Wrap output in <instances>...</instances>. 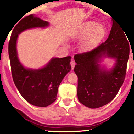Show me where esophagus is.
<instances>
[{
  "label": "esophagus",
  "mask_w": 134,
  "mask_h": 134,
  "mask_svg": "<svg viewBox=\"0 0 134 134\" xmlns=\"http://www.w3.org/2000/svg\"><path fill=\"white\" fill-rule=\"evenodd\" d=\"M75 64H76V63H75V62L74 61V60H71V62H70V65H71V67H72V70L74 69V67H75Z\"/></svg>",
  "instance_id": "34e87169"
}]
</instances>
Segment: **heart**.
<instances>
[{
  "instance_id": "heart-1",
  "label": "heart",
  "mask_w": 134,
  "mask_h": 134,
  "mask_svg": "<svg viewBox=\"0 0 134 134\" xmlns=\"http://www.w3.org/2000/svg\"><path fill=\"white\" fill-rule=\"evenodd\" d=\"M105 35L104 27L90 21L86 22L75 35V38L84 39L81 48L85 52L92 50L100 42Z\"/></svg>"
}]
</instances>
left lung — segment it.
I'll return each instance as SVG.
<instances>
[{"instance_id":"1","label":"left lung","mask_w":134,"mask_h":134,"mask_svg":"<svg viewBox=\"0 0 134 134\" xmlns=\"http://www.w3.org/2000/svg\"><path fill=\"white\" fill-rule=\"evenodd\" d=\"M112 21V28L104 43L91 51L74 56L77 63L74 72L78 77V99L84 106L93 109L111 102L126 77L129 44L125 31L114 20ZM105 57L116 60L115 66L109 70L99 64Z\"/></svg>"}]
</instances>
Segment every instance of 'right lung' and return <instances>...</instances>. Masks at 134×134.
<instances>
[{
  "mask_svg": "<svg viewBox=\"0 0 134 134\" xmlns=\"http://www.w3.org/2000/svg\"><path fill=\"white\" fill-rule=\"evenodd\" d=\"M49 25V22L35 15L27 16L13 28L8 43V55L15 86L25 100L40 107H46L55 101L59 85L70 71L71 57H53L44 67L38 69L26 68L18 59L16 41L18 35L25 30L46 28Z\"/></svg>",
  "mask_w": 134,
  "mask_h": 134,
  "instance_id": "right-lung-1",
  "label": "right lung"
}]
</instances>
